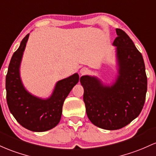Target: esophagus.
Segmentation results:
<instances>
[{
  "label": "esophagus",
  "instance_id": "1",
  "mask_svg": "<svg viewBox=\"0 0 156 156\" xmlns=\"http://www.w3.org/2000/svg\"><path fill=\"white\" fill-rule=\"evenodd\" d=\"M88 69H87V68H86V67H83V68H82V69L80 70V73H81V75H84V74H86V73H88Z\"/></svg>",
  "mask_w": 156,
  "mask_h": 156
}]
</instances>
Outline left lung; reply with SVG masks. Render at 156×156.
<instances>
[{
	"instance_id": "left-lung-1",
	"label": "left lung",
	"mask_w": 156,
	"mask_h": 156,
	"mask_svg": "<svg viewBox=\"0 0 156 156\" xmlns=\"http://www.w3.org/2000/svg\"><path fill=\"white\" fill-rule=\"evenodd\" d=\"M118 76L106 86L94 76L80 78L87 115L94 125L115 130L124 127L141 113L146 98L147 78L141 53L124 31L116 29Z\"/></svg>"
}]
</instances>
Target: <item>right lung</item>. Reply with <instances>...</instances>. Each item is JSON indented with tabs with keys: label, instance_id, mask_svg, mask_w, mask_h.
Segmentation results:
<instances>
[{
	"label": "right lung",
	"instance_id": "add662e5",
	"mask_svg": "<svg viewBox=\"0 0 156 156\" xmlns=\"http://www.w3.org/2000/svg\"><path fill=\"white\" fill-rule=\"evenodd\" d=\"M30 34L23 37L13 54L6 76V101L10 112L22 126L33 132H45L59 123L64 100L79 81L75 73L56 83L50 97L42 99L32 95L22 83L20 66Z\"/></svg>",
	"mask_w": 156,
	"mask_h": 156
}]
</instances>
